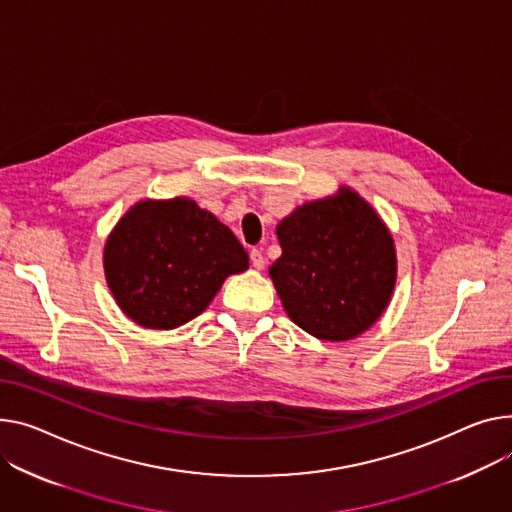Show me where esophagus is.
<instances>
[{
    "instance_id": "esophagus-1",
    "label": "esophagus",
    "mask_w": 512,
    "mask_h": 512,
    "mask_svg": "<svg viewBox=\"0 0 512 512\" xmlns=\"http://www.w3.org/2000/svg\"><path fill=\"white\" fill-rule=\"evenodd\" d=\"M251 263H253L255 269H263L265 267V257H263V253L259 249L251 251Z\"/></svg>"
}]
</instances>
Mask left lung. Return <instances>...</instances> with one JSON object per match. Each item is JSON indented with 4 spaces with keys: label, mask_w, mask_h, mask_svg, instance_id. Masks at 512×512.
<instances>
[{
    "label": "left lung",
    "mask_w": 512,
    "mask_h": 512,
    "mask_svg": "<svg viewBox=\"0 0 512 512\" xmlns=\"http://www.w3.org/2000/svg\"><path fill=\"white\" fill-rule=\"evenodd\" d=\"M282 257L269 276L288 317L327 342L366 331L395 286L393 238L354 191L304 203L278 224Z\"/></svg>",
    "instance_id": "1"
}]
</instances>
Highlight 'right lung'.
I'll return each instance as SVG.
<instances>
[{"label":"right lung","instance_id":"obj_1","mask_svg":"<svg viewBox=\"0 0 512 512\" xmlns=\"http://www.w3.org/2000/svg\"><path fill=\"white\" fill-rule=\"evenodd\" d=\"M249 255L195 201H140L111 232L105 274L121 311L148 329H175L206 311Z\"/></svg>","mask_w":512,"mask_h":512}]
</instances>
